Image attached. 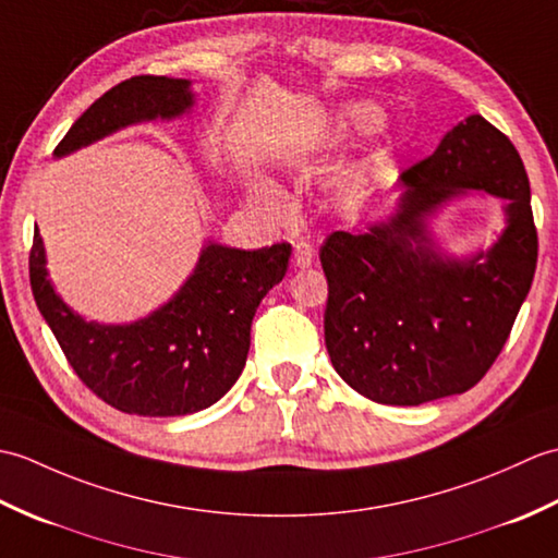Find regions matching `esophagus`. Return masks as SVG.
<instances>
[{
	"mask_svg": "<svg viewBox=\"0 0 558 558\" xmlns=\"http://www.w3.org/2000/svg\"><path fill=\"white\" fill-rule=\"evenodd\" d=\"M292 264L298 268H310L314 264V248L310 242H294L292 246Z\"/></svg>",
	"mask_w": 558,
	"mask_h": 558,
	"instance_id": "1",
	"label": "esophagus"
}]
</instances>
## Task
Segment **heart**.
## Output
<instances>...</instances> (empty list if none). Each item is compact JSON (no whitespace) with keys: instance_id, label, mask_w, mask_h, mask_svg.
Segmentation results:
<instances>
[{"instance_id":"obj_1","label":"heart","mask_w":558,"mask_h":558,"mask_svg":"<svg viewBox=\"0 0 558 558\" xmlns=\"http://www.w3.org/2000/svg\"><path fill=\"white\" fill-rule=\"evenodd\" d=\"M384 120V110L378 108L376 102H369V100H345L340 102L336 112H333V129L336 134L340 138H350L354 134H366V132H374V129L381 124ZM378 150H381V146H372L369 150H366V156L354 165V168L350 170V174H362L364 170H369L374 160L378 158ZM252 194H260V186L254 182L252 186Z\"/></svg>"}]
</instances>
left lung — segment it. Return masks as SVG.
Masks as SVG:
<instances>
[{"mask_svg": "<svg viewBox=\"0 0 558 558\" xmlns=\"http://www.w3.org/2000/svg\"><path fill=\"white\" fill-rule=\"evenodd\" d=\"M398 189L393 213L324 242V336L333 369L360 396L422 405L465 393L499 357L535 278L537 230L525 165L482 114L446 132ZM475 193L505 201V228L487 250L456 255L435 222Z\"/></svg>", "mask_w": 558, "mask_h": 558, "instance_id": "1", "label": "left lung"}]
</instances>
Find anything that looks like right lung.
<instances>
[{"mask_svg":"<svg viewBox=\"0 0 558 558\" xmlns=\"http://www.w3.org/2000/svg\"><path fill=\"white\" fill-rule=\"evenodd\" d=\"M194 83L134 76L110 88L69 129L64 158L126 126L174 122L196 105ZM292 246L236 248L208 240L194 270L158 310L129 324H100L71 310L47 278L40 232L31 248V288L69 364L108 405L141 417H182L210 408L240 378L260 300L286 278Z\"/></svg>","mask_w":558,"mask_h":558,"instance_id":"obj_1","label":"right lung"}]
</instances>
